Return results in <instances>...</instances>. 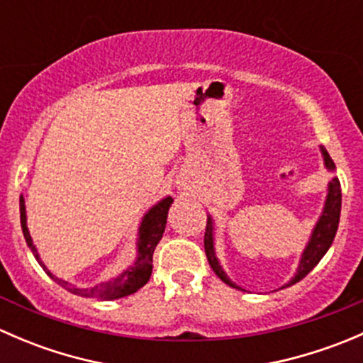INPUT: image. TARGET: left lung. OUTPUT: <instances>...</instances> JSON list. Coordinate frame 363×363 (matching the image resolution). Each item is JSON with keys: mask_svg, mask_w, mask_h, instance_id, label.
Listing matches in <instances>:
<instances>
[{"mask_svg": "<svg viewBox=\"0 0 363 363\" xmlns=\"http://www.w3.org/2000/svg\"><path fill=\"white\" fill-rule=\"evenodd\" d=\"M321 155H323V161H325V167L328 170H335V164L332 161L330 156H328L327 149L321 147ZM340 182L337 177H332V181L328 182V195L327 200H325V207L323 212H321L320 219H318L316 226H314L313 233H311V239L307 242L306 250L302 252V258H300L298 263V269H296L295 276L291 277L290 283L284 284L283 288L291 286V284L298 283L300 279L307 276L314 267L320 263V259L323 258L325 252L330 250L332 242H334V237L337 233V226H339V218H340ZM203 247H205V255H207L208 259V265L212 267V270L216 272V276L226 283L228 286L237 288V290H242L240 286H237L226 272L223 270V267L219 265L218 258H216V251H214V223H212V218L208 216L207 218V226H205V237H203ZM244 291V290H242Z\"/></svg>", "mask_w": 363, "mask_h": 363, "instance_id": "8db88e82", "label": "left lung"}]
</instances>
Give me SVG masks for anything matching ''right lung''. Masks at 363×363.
Wrapping results in <instances>:
<instances>
[{"label": "right lung", "mask_w": 363, "mask_h": 363, "mask_svg": "<svg viewBox=\"0 0 363 363\" xmlns=\"http://www.w3.org/2000/svg\"><path fill=\"white\" fill-rule=\"evenodd\" d=\"M174 200L172 196H167L161 202H158L155 207H151L147 211V214L142 218L140 228H138V239H137V259H135L133 265L130 269L124 270L121 276L113 277V279L107 281V283H100L93 288H75L68 283V281L60 279V277L54 276L43 262L40 259L38 251H36L35 244H33L31 235H29L28 225H26V205L24 199L21 196V226H23V233L26 244L29 246V250L35 255L36 262L42 265V269L45 270L47 276H50V279L56 281L57 284L65 288V290L72 291V294L87 296V298H98V300H113V298H123L135 294L137 290H140L145 283L149 281L152 274V255H155L156 246L163 237L164 225H167V216L168 208Z\"/></svg>", "instance_id": "obj_1"}]
</instances>
